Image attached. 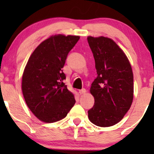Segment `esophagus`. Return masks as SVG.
Segmentation results:
<instances>
[{"label":"esophagus","mask_w":154,"mask_h":154,"mask_svg":"<svg viewBox=\"0 0 154 154\" xmlns=\"http://www.w3.org/2000/svg\"><path fill=\"white\" fill-rule=\"evenodd\" d=\"M79 94H80V95L85 94V93H87V91H86L85 89H82V90H80V91H79Z\"/></svg>","instance_id":"34e87169"}]
</instances>
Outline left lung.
Listing matches in <instances>:
<instances>
[{
  "instance_id": "1",
  "label": "left lung",
  "mask_w": 154,
  "mask_h": 154,
  "mask_svg": "<svg viewBox=\"0 0 154 154\" xmlns=\"http://www.w3.org/2000/svg\"><path fill=\"white\" fill-rule=\"evenodd\" d=\"M88 41L98 75L90 89L95 103L88 111V119L98 127H111L123 119L132 105V67L126 54L111 38L88 36Z\"/></svg>"
}]
</instances>
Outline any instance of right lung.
<instances>
[{
  "mask_svg": "<svg viewBox=\"0 0 154 154\" xmlns=\"http://www.w3.org/2000/svg\"><path fill=\"white\" fill-rule=\"evenodd\" d=\"M79 39L77 35H52L35 49L26 63L22 75L23 95L33 114L43 122L63 119L75 105L74 94L63 82L66 76L62 68Z\"/></svg>",
  "mask_w": 154,
  "mask_h": 154,
  "instance_id": "obj_1",
  "label": "right lung"
}]
</instances>
